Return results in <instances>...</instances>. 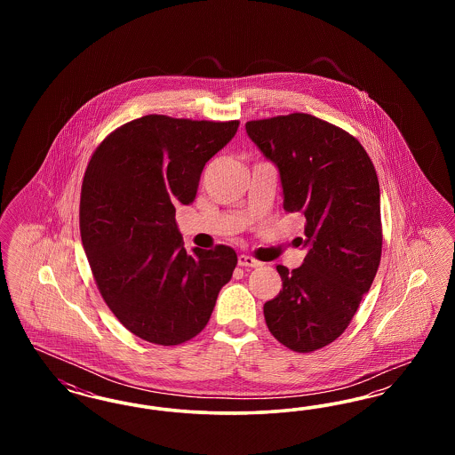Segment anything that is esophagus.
I'll list each match as a JSON object with an SVG mask.
<instances>
[{
  "label": "esophagus",
  "instance_id": "34e87169",
  "mask_svg": "<svg viewBox=\"0 0 455 455\" xmlns=\"http://www.w3.org/2000/svg\"><path fill=\"white\" fill-rule=\"evenodd\" d=\"M238 266H242V267H259V266H262V262L254 259V258H251V256L240 254V256H238Z\"/></svg>",
  "mask_w": 455,
  "mask_h": 455
}]
</instances>
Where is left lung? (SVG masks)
I'll use <instances>...</instances> for the list:
<instances>
[{
	"label": "left lung",
	"instance_id": "left-lung-1",
	"mask_svg": "<svg viewBox=\"0 0 455 455\" xmlns=\"http://www.w3.org/2000/svg\"><path fill=\"white\" fill-rule=\"evenodd\" d=\"M282 179L283 208L305 217L307 256L264 303L271 334L297 353L327 347L347 329L382 256L380 189L360 141L323 119L293 112L245 123Z\"/></svg>",
	"mask_w": 455,
	"mask_h": 455
}]
</instances>
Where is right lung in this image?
<instances>
[{
  "instance_id": "add662e5",
  "label": "right lung",
  "mask_w": 455,
  "mask_h": 455,
  "mask_svg": "<svg viewBox=\"0 0 455 455\" xmlns=\"http://www.w3.org/2000/svg\"><path fill=\"white\" fill-rule=\"evenodd\" d=\"M238 121L150 114L112 131L88 162L80 234L93 280L134 336L175 347L208 324L237 254L228 245L188 252L175 206L195 201L206 162Z\"/></svg>"
}]
</instances>
